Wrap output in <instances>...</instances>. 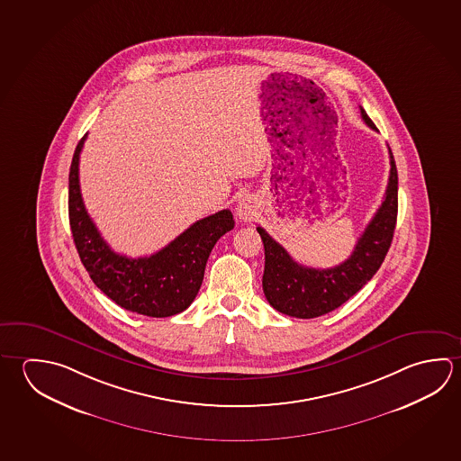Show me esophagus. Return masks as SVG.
<instances>
[{
    "label": "esophagus",
    "instance_id": "obj_1",
    "mask_svg": "<svg viewBox=\"0 0 461 461\" xmlns=\"http://www.w3.org/2000/svg\"><path fill=\"white\" fill-rule=\"evenodd\" d=\"M256 211H258V205L254 203V199L246 195L242 197L241 201L238 203L236 207V215L242 220V221H250V220L256 217Z\"/></svg>",
    "mask_w": 461,
    "mask_h": 461
}]
</instances>
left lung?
I'll return each instance as SVG.
<instances>
[{"instance_id": "obj_1", "label": "left lung", "mask_w": 461, "mask_h": 461, "mask_svg": "<svg viewBox=\"0 0 461 461\" xmlns=\"http://www.w3.org/2000/svg\"><path fill=\"white\" fill-rule=\"evenodd\" d=\"M361 116L371 130L377 131L363 108ZM388 155L390 176L382 205L356 242L351 256L339 266H301L264 228L258 227L266 250L262 288L267 301L278 312L298 319L329 314L355 296L379 270L393 240L398 213V173L390 149Z\"/></svg>"}]
</instances>
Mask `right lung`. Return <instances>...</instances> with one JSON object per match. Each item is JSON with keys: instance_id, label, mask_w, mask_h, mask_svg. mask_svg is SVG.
Returning <instances> with one entry per match:
<instances>
[{"instance_id": "add662e5", "label": "right lung", "mask_w": 461, "mask_h": 461, "mask_svg": "<svg viewBox=\"0 0 461 461\" xmlns=\"http://www.w3.org/2000/svg\"><path fill=\"white\" fill-rule=\"evenodd\" d=\"M74 150L69 170V225L74 244L92 282L118 306L149 317H170L191 306L203 285L207 258L215 242L233 230V213L220 211L179 234L149 258H131L114 252L98 233L82 201L79 157Z\"/></svg>"}]
</instances>
